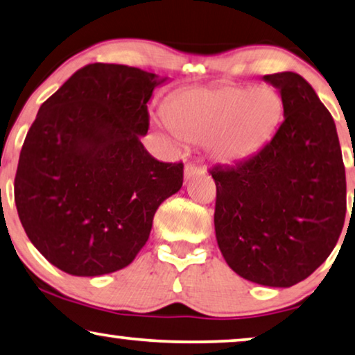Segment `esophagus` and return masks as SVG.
Instances as JSON below:
<instances>
[{"label":"esophagus","mask_w":355,"mask_h":355,"mask_svg":"<svg viewBox=\"0 0 355 355\" xmlns=\"http://www.w3.org/2000/svg\"><path fill=\"white\" fill-rule=\"evenodd\" d=\"M204 173H206V171H204L202 167L194 166V164H187V166H184V180L201 177V175H204Z\"/></svg>","instance_id":"34e87169"}]
</instances>
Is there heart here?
I'll return each mask as SVG.
<instances>
[{
	"mask_svg": "<svg viewBox=\"0 0 355 355\" xmlns=\"http://www.w3.org/2000/svg\"><path fill=\"white\" fill-rule=\"evenodd\" d=\"M283 101L273 87L193 88L173 96L164 107V121L180 138L204 143L218 164L251 157L275 132Z\"/></svg>",
	"mask_w": 355,
	"mask_h": 355,
	"instance_id": "obj_1",
	"label": "heart"
}]
</instances>
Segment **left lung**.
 Instances as JSON below:
<instances>
[{"instance_id":"left-lung-1","label":"left lung","mask_w":355,"mask_h":355,"mask_svg":"<svg viewBox=\"0 0 355 355\" xmlns=\"http://www.w3.org/2000/svg\"><path fill=\"white\" fill-rule=\"evenodd\" d=\"M279 92L283 122L266 146L211 171L216 238L239 277L289 288L336 246L346 217V171L331 114L299 73L263 76Z\"/></svg>"}]
</instances>
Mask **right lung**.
Wrapping results in <instances>:
<instances>
[{
	"label": "right lung",
	"instance_id": "right-lung-1",
	"mask_svg": "<svg viewBox=\"0 0 355 355\" xmlns=\"http://www.w3.org/2000/svg\"><path fill=\"white\" fill-rule=\"evenodd\" d=\"M167 77L122 64L80 69L42 104L24 141L14 199L35 248L59 270H121L146 244L183 164L143 146L148 103Z\"/></svg>",
	"mask_w": 355,
	"mask_h": 355
}]
</instances>
